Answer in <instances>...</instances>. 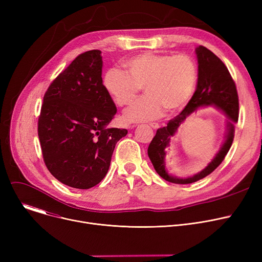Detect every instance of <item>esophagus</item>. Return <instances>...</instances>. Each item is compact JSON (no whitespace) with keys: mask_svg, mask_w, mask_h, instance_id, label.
Segmentation results:
<instances>
[{"mask_svg":"<svg viewBox=\"0 0 262 262\" xmlns=\"http://www.w3.org/2000/svg\"><path fill=\"white\" fill-rule=\"evenodd\" d=\"M149 126L152 127V128H154V129H157V128H159V124H158V123H150ZM133 127H134V126H132V128H133Z\"/></svg>","mask_w":262,"mask_h":262,"instance_id":"1","label":"esophagus"}]
</instances>
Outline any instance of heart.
<instances>
[{"label":"heart","mask_w":262,"mask_h":262,"mask_svg":"<svg viewBox=\"0 0 262 262\" xmlns=\"http://www.w3.org/2000/svg\"><path fill=\"white\" fill-rule=\"evenodd\" d=\"M126 72L112 68L105 73L103 85L120 107L129 106L142 90L146 95L124 114L127 122L152 121L161 117L164 108H183L194 91L198 69L186 54L143 53L124 62Z\"/></svg>","instance_id":"obj_1"}]
</instances>
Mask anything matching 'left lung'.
Returning a JSON list of instances; mask_svg holds the SVG:
<instances>
[{"instance_id": "8db88e82", "label": "left lung", "mask_w": 262, "mask_h": 262, "mask_svg": "<svg viewBox=\"0 0 262 262\" xmlns=\"http://www.w3.org/2000/svg\"><path fill=\"white\" fill-rule=\"evenodd\" d=\"M195 53L199 63V74L194 94L180 115L170 120L167 126L157 129L147 148V155L156 172L163 180L180 185L195 183L212 173L221 164L232 144L235 137V123L238 122L239 118L238 92L235 81L226 66L216 55L203 46L198 47ZM206 105H214L222 110L228 117L226 140L212 162L201 172L188 178L172 176L168 173L164 161L166 155L165 149L178 127L182 125L187 117L200 106Z\"/></svg>"}]
</instances>
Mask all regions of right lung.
<instances>
[{
	"label": "right lung",
	"instance_id": "1",
	"mask_svg": "<svg viewBox=\"0 0 262 262\" xmlns=\"http://www.w3.org/2000/svg\"><path fill=\"white\" fill-rule=\"evenodd\" d=\"M101 51L82 53L48 88L38 120L46 166L60 183L89 189L106 176L127 129L108 128L117 107L103 85Z\"/></svg>",
	"mask_w": 262,
	"mask_h": 262
}]
</instances>
